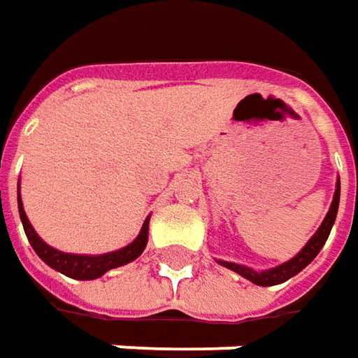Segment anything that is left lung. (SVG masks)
Listing matches in <instances>:
<instances>
[{
	"mask_svg": "<svg viewBox=\"0 0 358 358\" xmlns=\"http://www.w3.org/2000/svg\"><path fill=\"white\" fill-rule=\"evenodd\" d=\"M339 194H341V184H339V180H337L334 201H331V207H329V211H327L326 219L320 224V229L316 231V234L306 242V246H304L296 256L291 257L289 262H285V264H281V266L277 267H271V269H264V271H256V269H252V267L232 264V262H222V259H217V262H219L221 266L227 267V269L236 271V273L242 275L244 279H248V281H252L254 285H259V287H271V285H279L285 283V281H289L291 277H294L296 273H301L302 269L308 266L314 257L318 256L320 250L324 248L327 236H329V232H331V227H334V222H336L337 207H339Z\"/></svg>",
	"mask_w": 358,
	"mask_h": 358,
	"instance_id": "1",
	"label": "left lung"
}]
</instances>
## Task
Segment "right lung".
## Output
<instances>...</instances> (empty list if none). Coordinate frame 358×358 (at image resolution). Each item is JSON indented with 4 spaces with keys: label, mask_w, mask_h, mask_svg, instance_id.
<instances>
[{
    "label": "right lung",
    "mask_w": 358,
    "mask_h": 358,
    "mask_svg": "<svg viewBox=\"0 0 358 358\" xmlns=\"http://www.w3.org/2000/svg\"><path fill=\"white\" fill-rule=\"evenodd\" d=\"M19 201V215H21L22 229H24V234L31 242V246L34 248V252L38 254V257L48 264L52 269H56L59 273L67 275L71 279H81V281H91V279H96L101 277L110 269L120 266H126L129 262H134L136 257H139L143 254L145 246H147V238H149V217L145 219L141 231L137 234V238L127 244L124 248L116 250V252H108V254H101V256H81V254H66V252H59V250L48 246L44 240L40 238L36 231L32 229V224L27 219V213L22 209L21 194L17 197Z\"/></svg>",
    "instance_id": "1"
}]
</instances>
